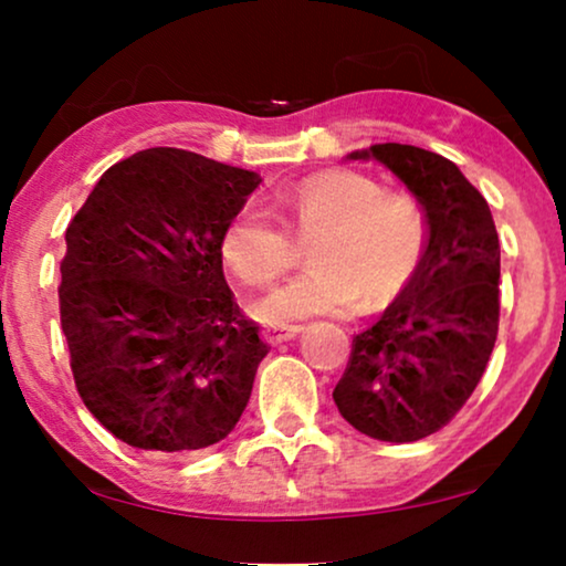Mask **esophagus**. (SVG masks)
Segmentation results:
<instances>
[{"instance_id":"1","label":"esophagus","mask_w":566,"mask_h":566,"mask_svg":"<svg viewBox=\"0 0 566 566\" xmlns=\"http://www.w3.org/2000/svg\"><path fill=\"white\" fill-rule=\"evenodd\" d=\"M298 332H304L301 324H277V327L262 329V337H265L270 345H281V343H289V339L296 337Z\"/></svg>"}]
</instances>
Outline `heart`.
I'll return each mask as SVG.
<instances>
[{
	"label": "heart",
	"instance_id": "1",
	"mask_svg": "<svg viewBox=\"0 0 566 566\" xmlns=\"http://www.w3.org/2000/svg\"><path fill=\"white\" fill-rule=\"evenodd\" d=\"M273 203L301 237L312 262L254 304L268 324L350 312L391 298L420 268L428 229L409 198L389 196L374 177L332 167L285 182ZM289 226V227H290ZM287 227V228H289ZM260 206H242L221 231V258L250 285H265L301 254L293 234Z\"/></svg>",
	"mask_w": 566,
	"mask_h": 566
}]
</instances>
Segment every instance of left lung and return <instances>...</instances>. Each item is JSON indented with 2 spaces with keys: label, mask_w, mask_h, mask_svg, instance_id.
I'll list each match as a JSON object with an SVG mask.
<instances>
[{
  "label": "left lung",
  "mask_w": 566,
  "mask_h": 566,
  "mask_svg": "<svg viewBox=\"0 0 566 566\" xmlns=\"http://www.w3.org/2000/svg\"><path fill=\"white\" fill-rule=\"evenodd\" d=\"M376 159L422 206L420 268L376 324L353 337L332 399L363 436L415 443L467 405L490 360L500 322V239L490 206L451 159L409 144H374Z\"/></svg>",
  "instance_id": "left-lung-1"
}]
</instances>
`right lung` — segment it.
Instances as JSON below:
<instances>
[{
  "label": "right lung",
  "instance_id": "obj_1",
  "mask_svg": "<svg viewBox=\"0 0 566 566\" xmlns=\"http://www.w3.org/2000/svg\"><path fill=\"white\" fill-rule=\"evenodd\" d=\"M262 180L157 146L118 161L66 229L61 329L76 391L123 443H219L270 347L223 277L221 231Z\"/></svg>",
  "mask_w": 566,
  "mask_h": 566
}]
</instances>
